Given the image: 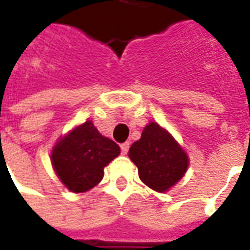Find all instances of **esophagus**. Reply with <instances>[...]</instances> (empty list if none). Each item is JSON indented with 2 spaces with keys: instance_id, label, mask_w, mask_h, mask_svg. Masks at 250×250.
Listing matches in <instances>:
<instances>
[{
  "instance_id": "obj_1",
  "label": "esophagus",
  "mask_w": 250,
  "mask_h": 250,
  "mask_svg": "<svg viewBox=\"0 0 250 250\" xmlns=\"http://www.w3.org/2000/svg\"><path fill=\"white\" fill-rule=\"evenodd\" d=\"M120 148H122V154H127L128 152V148H130V143L128 142H125V143H123L122 146H120Z\"/></svg>"
}]
</instances>
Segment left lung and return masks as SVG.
Wrapping results in <instances>:
<instances>
[{
    "instance_id": "left-lung-1",
    "label": "left lung",
    "mask_w": 250,
    "mask_h": 250,
    "mask_svg": "<svg viewBox=\"0 0 250 250\" xmlns=\"http://www.w3.org/2000/svg\"><path fill=\"white\" fill-rule=\"evenodd\" d=\"M128 157L135 163L139 178L158 193L173 188L186 173L188 154L178 142L158 123H148L139 141L132 143Z\"/></svg>"
}]
</instances>
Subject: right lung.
<instances>
[{"instance_id":"1","label":"right lung","mask_w":250,"mask_h":250,"mask_svg":"<svg viewBox=\"0 0 250 250\" xmlns=\"http://www.w3.org/2000/svg\"><path fill=\"white\" fill-rule=\"evenodd\" d=\"M119 154L120 147L87 120L59 139L52 150L51 161L68 190L84 193L103 179L104 167Z\"/></svg>"}]
</instances>
